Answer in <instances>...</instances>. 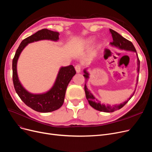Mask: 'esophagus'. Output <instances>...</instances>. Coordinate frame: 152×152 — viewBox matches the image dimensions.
<instances>
[{
	"label": "esophagus",
	"mask_w": 152,
	"mask_h": 152,
	"mask_svg": "<svg viewBox=\"0 0 152 152\" xmlns=\"http://www.w3.org/2000/svg\"><path fill=\"white\" fill-rule=\"evenodd\" d=\"M75 69H76V71L77 72V73H80L81 70V66L79 65H77L75 66Z\"/></svg>",
	"instance_id": "34e87169"
}]
</instances>
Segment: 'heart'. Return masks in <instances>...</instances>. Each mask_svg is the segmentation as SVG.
I'll return each mask as SVG.
<instances>
[{"label":"heart","mask_w":152,"mask_h":152,"mask_svg":"<svg viewBox=\"0 0 152 152\" xmlns=\"http://www.w3.org/2000/svg\"><path fill=\"white\" fill-rule=\"evenodd\" d=\"M94 41V38H91L88 40V43H92Z\"/></svg>","instance_id":"heart-1"}]
</instances>
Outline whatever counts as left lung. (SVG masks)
<instances>
[{"label": "left lung", "instance_id": "1", "mask_svg": "<svg viewBox=\"0 0 152 152\" xmlns=\"http://www.w3.org/2000/svg\"><path fill=\"white\" fill-rule=\"evenodd\" d=\"M110 31L111 36H112V37H113V42L110 43L111 45H114L120 49L132 51V52H134L137 53L136 50H135L134 45L132 44V43L131 41H128V40H127L126 39L123 37L122 36L118 34L117 32H116L115 31H114L113 29H110ZM137 66H137V72L138 73H139L140 60L138 57V55L137 56ZM84 75L83 76H84V77L86 78V81H87L89 77V74L88 72L86 71V69H85L84 70ZM138 79H139V77H137V80L136 84H137ZM84 91H85V93H86V99L87 100H88L89 105L92 108H94V109L97 110L98 111H103V112L110 113V112H113L114 111L119 110V109H121L122 107H123L126 104V103L128 102V101L132 98L133 95L135 93V89L134 92H133V94L131 95V97H129L126 101H125L123 103H120L119 105H113V107H111V105L106 106L104 104H101V103L98 101V100L94 96L93 94L91 92V91L88 89H87V86L86 84L84 85Z\"/></svg>", "mask_w": 152, "mask_h": 152}]
</instances>
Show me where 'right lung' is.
<instances>
[{
	"label": "right lung",
	"mask_w": 152,
	"mask_h": 152,
	"mask_svg": "<svg viewBox=\"0 0 152 152\" xmlns=\"http://www.w3.org/2000/svg\"><path fill=\"white\" fill-rule=\"evenodd\" d=\"M59 35L58 32L47 29L38 31L35 34L22 41L13 59V83L15 91L27 106L38 112H51L62 106L67 86L76 72L73 65L61 67L52 88L45 93L34 94L27 91L19 81L17 68V61L21 52L28 44L45 39L57 41Z\"/></svg>",
	"instance_id": "add662e5"
}]
</instances>
